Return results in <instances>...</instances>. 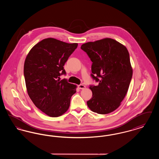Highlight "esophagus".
Returning <instances> with one entry per match:
<instances>
[{
	"label": "esophagus",
	"instance_id": "obj_1",
	"mask_svg": "<svg viewBox=\"0 0 159 159\" xmlns=\"http://www.w3.org/2000/svg\"><path fill=\"white\" fill-rule=\"evenodd\" d=\"M78 88L80 89H84L85 88H86V86L84 85V84H79V86H78Z\"/></svg>",
	"mask_w": 159,
	"mask_h": 159
}]
</instances>
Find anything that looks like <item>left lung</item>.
<instances>
[{
	"label": "left lung",
	"instance_id": "obj_1",
	"mask_svg": "<svg viewBox=\"0 0 159 159\" xmlns=\"http://www.w3.org/2000/svg\"><path fill=\"white\" fill-rule=\"evenodd\" d=\"M92 62V78L98 82L90 86L92 98L87 105L93 112L101 114L116 110L125 98L133 70L125 46L111 38L89 42L81 46Z\"/></svg>",
	"mask_w": 159,
	"mask_h": 159
}]
</instances>
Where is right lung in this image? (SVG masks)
<instances>
[{
	"instance_id": "obj_1",
	"label": "right lung",
	"mask_w": 159,
	"mask_h": 159,
	"mask_svg": "<svg viewBox=\"0 0 159 159\" xmlns=\"http://www.w3.org/2000/svg\"><path fill=\"white\" fill-rule=\"evenodd\" d=\"M53 38L43 39L27 54L24 65L27 91L34 104L46 115L57 117L65 113L76 84L60 79L64 66L77 47Z\"/></svg>"
}]
</instances>
